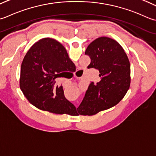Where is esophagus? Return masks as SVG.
I'll return each mask as SVG.
<instances>
[{"mask_svg": "<svg viewBox=\"0 0 156 156\" xmlns=\"http://www.w3.org/2000/svg\"><path fill=\"white\" fill-rule=\"evenodd\" d=\"M80 71V70H77V71ZM77 72H76V73H77ZM75 77H78V78L81 77H78V76H77V75H75Z\"/></svg>", "mask_w": 156, "mask_h": 156, "instance_id": "1", "label": "esophagus"}]
</instances>
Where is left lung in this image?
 I'll return each instance as SVG.
<instances>
[{
  "label": "left lung",
  "mask_w": 156,
  "mask_h": 156,
  "mask_svg": "<svg viewBox=\"0 0 156 156\" xmlns=\"http://www.w3.org/2000/svg\"><path fill=\"white\" fill-rule=\"evenodd\" d=\"M85 54L91 58L87 68L98 69L100 79L91 82L77 114L91 116L115 106L125 96L131 83V66L122 47L108 37L94 40Z\"/></svg>",
  "instance_id": "1"
}]
</instances>
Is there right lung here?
Masks as SVG:
<instances>
[{
    "mask_svg": "<svg viewBox=\"0 0 156 156\" xmlns=\"http://www.w3.org/2000/svg\"><path fill=\"white\" fill-rule=\"evenodd\" d=\"M75 69L65 48L52 38H43L28 50L22 62L20 85L34 106L55 114H73L76 108L66 99L55 79Z\"/></svg>",
    "mask_w": 156,
    "mask_h": 156,
    "instance_id": "add662e5",
    "label": "right lung"
}]
</instances>
